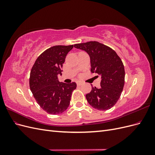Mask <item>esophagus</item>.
Returning <instances> with one entry per match:
<instances>
[{
  "label": "esophagus",
  "instance_id": "34e87169",
  "mask_svg": "<svg viewBox=\"0 0 155 155\" xmlns=\"http://www.w3.org/2000/svg\"><path fill=\"white\" fill-rule=\"evenodd\" d=\"M77 85H78V86H81L82 85V83L80 82V81H78L77 82Z\"/></svg>",
  "mask_w": 155,
  "mask_h": 155
}]
</instances>
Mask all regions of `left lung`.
<instances>
[{"mask_svg":"<svg viewBox=\"0 0 155 155\" xmlns=\"http://www.w3.org/2000/svg\"><path fill=\"white\" fill-rule=\"evenodd\" d=\"M74 47L86 51L91 59V71L101 76L100 87L92 86L91 92L86 94L88 103L99 110L110 109L119 100L124 86L121 59L114 50L97 41L76 44Z\"/></svg>","mask_w":155,"mask_h":155,"instance_id":"1","label":"left lung"}]
</instances>
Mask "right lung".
Masks as SVG:
<instances>
[{
    "label": "right lung",
    "mask_w": 155,
    "mask_h": 155,
    "mask_svg": "<svg viewBox=\"0 0 155 155\" xmlns=\"http://www.w3.org/2000/svg\"><path fill=\"white\" fill-rule=\"evenodd\" d=\"M74 45L52 46L42 53L33 66L30 76V88L40 107L50 114H59L67 109L75 82H59L65 58Z\"/></svg>",
    "instance_id": "add662e5"
}]
</instances>
